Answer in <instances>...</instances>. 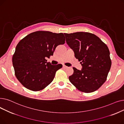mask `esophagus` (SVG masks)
I'll return each instance as SVG.
<instances>
[{"instance_id": "esophagus-1", "label": "esophagus", "mask_w": 124, "mask_h": 124, "mask_svg": "<svg viewBox=\"0 0 124 124\" xmlns=\"http://www.w3.org/2000/svg\"><path fill=\"white\" fill-rule=\"evenodd\" d=\"M62 67H63V68H64V69H66V68H67L68 67H67V66H65V65H63V66H62Z\"/></svg>"}]
</instances>
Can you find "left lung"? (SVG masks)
<instances>
[{
    "mask_svg": "<svg viewBox=\"0 0 124 124\" xmlns=\"http://www.w3.org/2000/svg\"><path fill=\"white\" fill-rule=\"evenodd\" d=\"M64 34L67 44L82 66L81 70L73 68L74 72L69 77L70 81L82 92H94L105 83L111 67L108 46L98 37L90 32Z\"/></svg>",
    "mask_w": 124,
    "mask_h": 124,
    "instance_id": "8db88e82",
    "label": "left lung"
}]
</instances>
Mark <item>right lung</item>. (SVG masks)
Returning a JSON list of instances; mask_svg holds the SVG:
<instances>
[{
  "mask_svg": "<svg viewBox=\"0 0 124 124\" xmlns=\"http://www.w3.org/2000/svg\"><path fill=\"white\" fill-rule=\"evenodd\" d=\"M65 41L63 33L37 31L19 42L12 61L16 78L23 86L37 92L52 82L62 65H52L46 57L53 55L57 46Z\"/></svg>",
  "mask_w": 124,
  "mask_h": 124,
  "instance_id": "1",
  "label": "right lung"
}]
</instances>
